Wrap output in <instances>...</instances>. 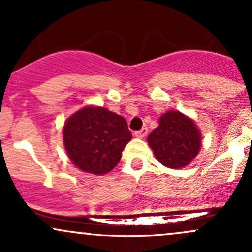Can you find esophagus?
Returning a JSON list of instances; mask_svg holds the SVG:
<instances>
[{
	"label": "esophagus",
	"instance_id": "34e87169",
	"mask_svg": "<svg viewBox=\"0 0 252 252\" xmlns=\"http://www.w3.org/2000/svg\"><path fill=\"white\" fill-rule=\"evenodd\" d=\"M147 134H148V128H142L138 131H135V136L136 137H144Z\"/></svg>",
	"mask_w": 252,
	"mask_h": 252
}]
</instances>
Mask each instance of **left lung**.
<instances>
[{
  "instance_id": "8db88e82",
  "label": "left lung",
  "mask_w": 252,
  "mask_h": 252,
  "mask_svg": "<svg viewBox=\"0 0 252 252\" xmlns=\"http://www.w3.org/2000/svg\"><path fill=\"white\" fill-rule=\"evenodd\" d=\"M200 132L194 122L179 111L166 112L158 126L148 136V143L158 161L168 168H181L200 149Z\"/></svg>"
}]
</instances>
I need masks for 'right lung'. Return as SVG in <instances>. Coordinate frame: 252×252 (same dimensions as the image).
<instances>
[{"mask_svg": "<svg viewBox=\"0 0 252 252\" xmlns=\"http://www.w3.org/2000/svg\"><path fill=\"white\" fill-rule=\"evenodd\" d=\"M131 137L122 116L98 106L79 110L63 128V144L70 160L79 169L97 175L114 169Z\"/></svg>", "mask_w": 252, "mask_h": 252, "instance_id": "right-lung-1", "label": "right lung"}]
</instances>
